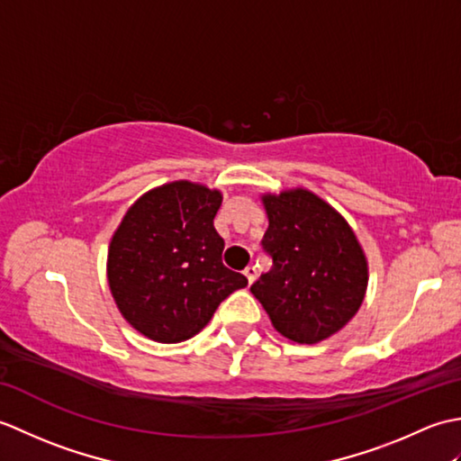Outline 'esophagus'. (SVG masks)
Returning a JSON list of instances; mask_svg holds the SVG:
<instances>
[{
    "label": "esophagus",
    "mask_w": 461,
    "mask_h": 461,
    "mask_svg": "<svg viewBox=\"0 0 461 461\" xmlns=\"http://www.w3.org/2000/svg\"><path fill=\"white\" fill-rule=\"evenodd\" d=\"M243 276L248 277V283H249V285H251V283L256 281V277H258V269L253 267V266H248L246 269H243Z\"/></svg>",
    "instance_id": "obj_1"
}]
</instances>
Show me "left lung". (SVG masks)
<instances>
[{"label": "left lung", "instance_id": "1", "mask_svg": "<svg viewBox=\"0 0 461 461\" xmlns=\"http://www.w3.org/2000/svg\"><path fill=\"white\" fill-rule=\"evenodd\" d=\"M269 228L261 248L273 266L251 293L283 337L312 345L335 335L365 299L368 267L355 231L307 190L263 195Z\"/></svg>", "mask_w": 461, "mask_h": 461}]
</instances>
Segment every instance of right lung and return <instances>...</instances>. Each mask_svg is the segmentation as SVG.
<instances>
[{
    "instance_id": "1",
    "label": "right lung",
    "mask_w": 461,
    "mask_h": 461,
    "mask_svg": "<svg viewBox=\"0 0 461 461\" xmlns=\"http://www.w3.org/2000/svg\"><path fill=\"white\" fill-rule=\"evenodd\" d=\"M221 194L192 182L156 188L126 212L109 249V285L131 325L156 342L200 332L220 303L248 285L221 263L213 228Z\"/></svg>"
}]
</instances>
